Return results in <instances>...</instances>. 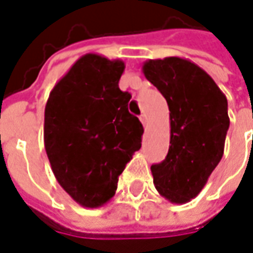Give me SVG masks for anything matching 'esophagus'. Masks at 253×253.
<instances>
[{
    "instance_id": "1",
    "label": "esophagus",
    "mask_w": 253,
    "mask_h": 253,
    "mask_svg": "<svg viewBox=\"0 0 253 253\" xmlns=\"http://www.w3.org/2000/svg\"><path fill=\"white\" fill-rule=\"evenodd\" d=\"M139 120L142 121V124H143L144 126H147V116H146V114H142V116L139 117Z\"/></svg>"
}]
</instances>
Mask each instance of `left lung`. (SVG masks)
Here are the masks:
<instances>
[{"label": "left lung", "mask_w": 253, "mask_h": 253, "mask_svg": "<svg viewBox=\"0 0 253 253\" xmlns=\"http://www.w3.org/2000/svg\"><path fill=\"white\" fill-rule=\"evenodd\" d=\"M143 74L169 107V150L163 163L151 165L154 186L172 204L189 203L222 160L227 99L210 74L187 59H151L143 63Z\"/></svg>", "instance_id": "left-lung-1"}]
</instances>
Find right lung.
I'll list each match as a JSON object with an SVG mask.
<instances>
[{
    "label": "right lung",
    "instance_id": "obj_1",
    "mask_svg": "<svg viewBox=\"0 0 253 253\" xmlns=\"http://www.w3.org/2000/svg\"><path fill=\"white\" fill-rule=\"evenodd\" d=\"M125 63L96 53L81 56L50 90L43 143L59 184L85 208L114 197L118 176L142 147L143 125L118 88Z\"/></svg>",
    "mask_w": 253,
    "mask_h": 253
}]
</instances>
